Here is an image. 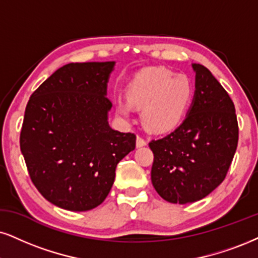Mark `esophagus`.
I'll return each instance as SVG.
<instances>
[{
	"label": "esophagus",
	"instance_id": "obj_1",
	"mask_svg": "<svg viewBox=\"0 0 258 258\" xmlns=\"http://www.w3.org/2000/svg\"><path fill=\"white\" fill-rule=\"evenodd\" d=\"M147 145V141L144 138H141V136H138L136 138V147H144V146Z\"/></svg>",
	"mask_w": 258,
	"mask_h": 258
}]
</instances>
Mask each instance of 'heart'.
<instances>
[{"instance_id":"heart-1","label":"heart","mask_w":258,"mask_h":258,"mask_svg":"<svg viewBox=\"0 0 258 258\" xmlns=\"http://www.w3.org/2000/svg\"><path fill=\"white\" fill-rule=\"evenodd\" d=\"M129 101L117 103V113L130 120L133 106L144 107L142 119L154 133L176 129L185 117L194 98V85L186 75L165 68H146L139 72L126 88Z\"/></svg>"}]
</instances>
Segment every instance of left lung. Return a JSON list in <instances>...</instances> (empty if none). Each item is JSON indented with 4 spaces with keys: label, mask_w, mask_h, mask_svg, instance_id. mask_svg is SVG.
<instances>
[{
    "label": "left lung",
    "mask_w": 258,
    "mask_h": 258,
    "mask_svg": "<svg viewBox=\"0 0 258 258\" xmlns=\"http://www.w3.org/2000/svg\"><path fill=\"white\" fill-rule=\"evenodd\" d=\"M195 93L185 119L165 138L149 142L152 184L165 201L192 203L222 183L236 153L233 101L206 67L192 63Z\"/></svg>",
    "instance_id": "left-lung-1"
}]
</instances>
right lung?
<instances>
[{
  "label": "right lung",
  "mask_w": 258,
  "mask_h": 258,
  "mask_svg": "<svg viewBox=\"0 0 258 258\" xmlns=\"http://www.w3.org/2000/svg\"><path fill=\"white\" fill-rule=\"evenodd\" d=\"M116 62L69 63L28 100L20 148L41 195L59 208L86 212L109 195L117 164L136 136L109 124L107 82Z\"/></svg>",
  "instance_id": "right-lung-1"
}]
</instances>
